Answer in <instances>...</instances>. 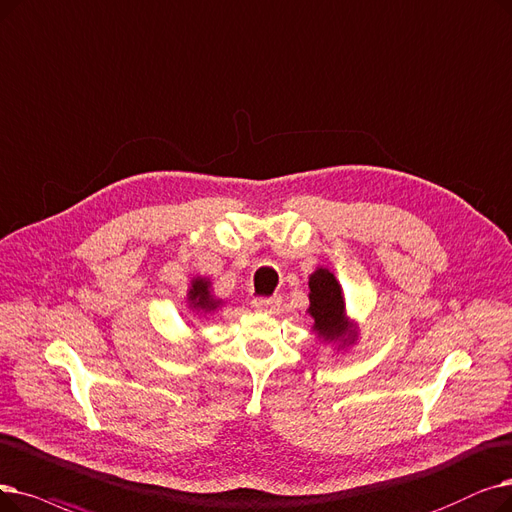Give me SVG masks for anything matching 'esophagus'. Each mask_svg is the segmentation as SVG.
<instances>
[{"instance_id":"1","label":"esophagus","mask_w":512,"mask_h":512,"mask_svg":"<svg viewBox=\"0 0 512 512\" xmlns=\"http://www.w3.org/2000/svg\"><path fill=\"white\" fill-rule=\"evenodd\" d=\"M282 299L280 297H255L251 301V305L257 309V311H272L276 307H280Z\"/></svg>"}]
</instances>
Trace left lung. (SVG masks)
<instances>
[{
  "mask_svg": "<svg viewBox=\"0 0 512 512\" xmlns=\"http://www.w3.org/2000/svg\"><path fill=\"white\" fill-rule=\"evenodd\" d=\"M309 314L324 341L345 335V301L337 278L328 270L320 268L309 278Z\"/></svg>",
  "mask_w": 512,
  "mask_h": 512,
  "instance_id": "obj_1",
  "label": "left lung"
}]
</instances>
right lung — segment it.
Listing matches in <instances>:
<instances>
[{
    "label": "right lung",
    "instance_id": "1",
    "mask_svg": "<svg viewBox=\"0 0 512 512\" xmlns=\"http://www.w3.org/2000/svg\"><path fill=\"white\" fill-rule=\"evenodd\" d=\"M188 299L194 303V307H201V309H213L217 305L209 295V282L201 280V278L192 280V288H190Z\"/></svg>",
    "mask_w": 512,
    "mask_h": 512
}]
</instances>
